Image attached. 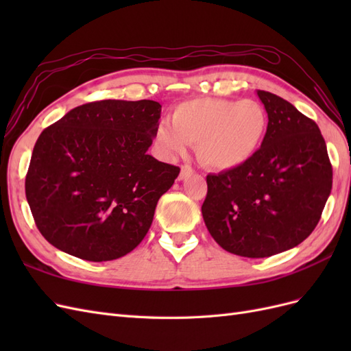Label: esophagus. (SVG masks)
<instances>
[{
  "label": "esophagus",
  "instance_id": "obj_1",
  "mask_svg": "<svg viewBox=\"0 0 351 351\" xmlns=\"http://www.w3.org/2000/svg\"><path fill=\"white\" fill-rule=\"evenodd\" d=\"M195 171H193V168L192 167H189V165H183L182 167V169H180V176H178V180L180 182H182V180H184V178H187L189 176H192Z\"/></svg>",
  "mask_w": 351,
  "mask_h": 351
}]
</instances>
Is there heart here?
Masks as SVG:
<instances>
[{"label": "heart", "instance_id": "1", "mask_svg": "<svg viewBox=\"0 0 351 351\" xmlns=\"http://www.w3.org/2000/svg\"><path fill=\"white\" fill-rule=\"evenodd\" d=\"M267 130L268 115L259 102L202 97L177 104L171 124L156 127L155 143L167 158L183 156L196 143L202 162L227 171L259 152Z\"/></svg>", "mask_w": 351, "mask_h": 351}]
</instances>
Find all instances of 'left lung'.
Wrapping results in <instances>:
<instances>
[{"mask_svg": "<svg viewBox=\"0 0 351 351\" xmlns=\"http://www.w3.org/2000/svg\"><path fill=\"white\" fill-rule=\"evenodd\" d=\"M268 114L259 152L206 177L205 226L219 246L268 258L311 236L332 189V167L317 124L277 95L256 90Z\"/></svg>", "mask_w": 351, "mask_h": 351, "instance_id": "obj_1", "label": "left lung"}]
</instances>
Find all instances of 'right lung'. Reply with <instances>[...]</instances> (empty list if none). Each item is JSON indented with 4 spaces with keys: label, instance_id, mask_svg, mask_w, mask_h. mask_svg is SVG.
I'll list each match as a JSON object with an SVG mask.
<instances>
[{
    "label": "right lung",
    "instance_id": "1",
    "mask_svg": "<svg viewBox=\"0 0 351 351\" xmlns=\"http://www.w3.org/2000/svg\"><path fill=\"white\" fill-rule=\"evenodd\" d=\"M161 108L149 99L90 102L40 133L25 187L36 227L52 246L90 262L139 246L180 173L147 155Z\"/></svg>",
    "mask_w": 351,
    "mask_h": 351
}]
</instances>
